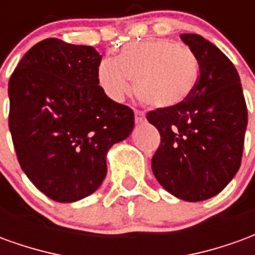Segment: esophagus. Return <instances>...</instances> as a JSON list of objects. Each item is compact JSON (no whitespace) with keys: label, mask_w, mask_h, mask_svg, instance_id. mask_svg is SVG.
<instances>
[{"label":"esophagus","mask_w":255,"mask_h":255,"mask_svg":"<svg viewBox=\"0 0 255 255\" xmlns=\"http://www.w3.org/2000/svg\"><path fill=\"white\" fill-rule=\"evenodd\" d=\"M144 122H146V117H144L143 112L135 111V123L136 124H143Z\"/></svg>","instance_id":"esophagus-1"}]
</instances>
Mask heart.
<instances>
[{
    "instance_id": "1",
    "label": "heart",
    "mask_w": 255,
    "mask_h": 255,
    "mask_svg": "<svg viewBox=\"0 0 255 255\" xmlns=\"http://www.w3.org/2000/svg\"><path fill=\"white\" fill-rule=\"evenodd\" d=\"M198 63L188 47L171 39L127 43L117 58L106 57L98 67V83L105 94L122 101L132 91L153 109L176 108L191 95Z\"/></svg>"
}]
</instances>
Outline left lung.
I'll use <instances>...</instances> for the list:
<instances>
[{
  "label": "left lung",
  "mask_w": 255,
  "mask_h": 255,
  "mask_svg": "<svg viewBox=\"0 0 255 255\" xmlns=\"http://www.w3.org/2000/svg\"><path fill=\"white\" fill-rule=\"evenodd\" d=\"M199 67L195 87L183 104L146 117L161 136L151 160L155 179L188 202L217 195L241 166L247 108L230 58L198 34H182Z\"/></svg>",
  "instance_id": "8db88e82"
}]
</instances>
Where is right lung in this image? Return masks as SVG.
<instances>
[{
    "label": "right lung",
    "instance_id": "right-lung-1",
    "mask_svg": "<svg viewBox=\"0 0 255 255\" xmlns=\"http://www.w3.org/2000/svg\"><path fill=\"white\" fill-rule=\"evenodd\" d=\"M93 46L47 38L31 47L9 79V129L27 177L56 202L100 187L106 154L129 136L133 112L98 83Z\"/></svg>",
    "mask_w": 255,
    "mask_h": 255
}]
</instances>
